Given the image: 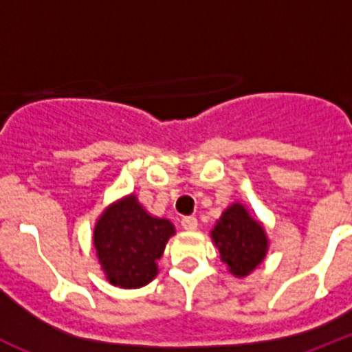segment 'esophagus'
I'll return each instance as SVG.
<instances>
[{
	"label": "esophagus",
	"instance_id": "34e87169",
	"mask_svg": "<svg viewBox=\"0 0 352 352\" xmlns=\"http://www.w3.org/2000/svg\"><path fill=\"white\" fill-rule=\"evenodd\" d=\"M182 226L186 231H195V229H197V219H195V217H183Z\"/></svg>",
	"mask_w": 352,
	"mask_h": 352
}]
</instances>
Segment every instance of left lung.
Returning <instances> with one entry per match:
<instances>
[{"label":"left lung","instance_id":"1","mask_svg":"<svg viewBox=\"0 0 352 352\" xmlns=\"http://www.w3.org/2000/svg\"><path fill=\"white\" fill-rule=\"evenodd\" d=\"M211 238L227 270L239 278L250 275L268 252V238L263 226L252 219L241 203L231 204L223 211L211 229Z\"/></svg>","mask_w":352,"mask_h":352}]
</instances>
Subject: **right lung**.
Listing matches in <instances>:
<instances>
[{
	"mask_svg": "<svg viewBox=\"0 0 352 352\" xmlns=\"http://www.w3.org/2000/svg\"><path fill=\"white\" fill-rule=\"evenodd\" d=\"M173 234L169 220L151 217L135 195H126L96 220L93 247L111 284L138 289L157 276V261Z\"/></svg>",
	"mask_w": 352,
	"mask_h": 352,
	"instance_id": "obj_1",
	"label": "right lung"
}]
</instances>
